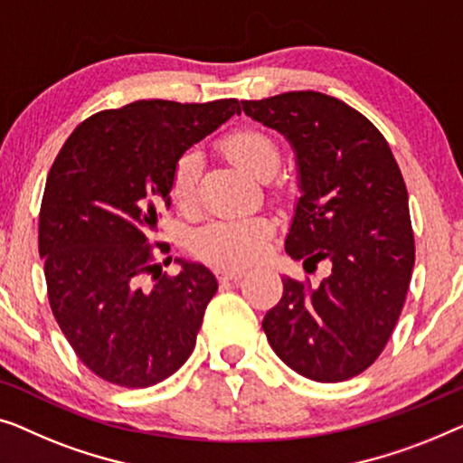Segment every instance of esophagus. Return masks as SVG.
I'll return each mask as SVG.
<instances>
[{
	"instance_id": "34e87169",
	"label": "esophagus",
	"mask_w": 463,
	"mask_h": 463,
	"mask_svg": "<svg viewBox=\"0 0 463 463\" xmlns=\"http://www.w3.org/2000/svg\"><path fill=\"white\" fill-rule=\"evenodd\" d=\"M216 275H218V279L222 283H229V281L237 283V281H241V279L245 277V272L243 270H234V269H220Z\"/></svg>"
}]
</instances>
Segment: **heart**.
Segmentation results:
<instances>
[{
	"label": "heart",
	"instance_id": "b5f03b06",
	"mask_svg": "<svg viewBox=\"0 0 463 463\" xmlns=\"http://www.w3.org/2000/svg\"><path fill=\"white\" fill-rule=\"evenodd\" d=\"M224 153L260 180H269L281 165V151L272 136L262 129H237L222 140ZM201 174L199 151L182 153L172 172V199L180 210L193 207ZM275 234V222L266 216H231L212 220L191 234V251L218 266L251 264Z\"/></svg>",
	"mask_w": 463,
	"mask_h": 463
}]
</instances>
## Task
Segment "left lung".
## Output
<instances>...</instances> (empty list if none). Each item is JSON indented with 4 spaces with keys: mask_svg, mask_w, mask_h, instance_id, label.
<instances>
[{
    "mask_svg": "<svg viewBox=\"0 0 463 463\" xmlns=\"http://www.w3.org/2000/svg\"><path fill=\"white\" fill-rule=\"evenodd\" d=\"M241 104L296 153L299 199L285 251L304 269H331L317 288L285 277L262 329L299 375L350 380L382 354L411 281L405 180L380 129L334 96L308 90Z\"/></svg>",
    "mask_w": 463,
    "mask_h": 463,
    "instance_id": "left-lung-1",
    "label": "left lung"
}]
</instances>
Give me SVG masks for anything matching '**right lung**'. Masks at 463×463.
Instances as JSON below:
<instances>
[{
    "mask_svg": "<svg viewBox=\"0 0 463 463\" xmlns=\"http://www.w3.org/2000/svg\"><path fill=\"white\" fill-rule=\"evenodd\" d=\"M239 113L234 99L136 100L80 123L54 159L39 256L64 337L102 380L148 388L191 356L218 281L184 260L175 277L161 275L151 239L175 161ZM146 274L158 279L153 288H141Z\"/></svg>",
    "mask_w": 463,
    "mask_h": 463,
    "instance_id": "add662e5",
    "label": "right lung"
}]
</instances>
